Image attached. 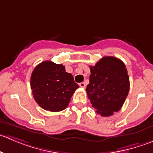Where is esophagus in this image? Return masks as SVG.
I'll list each match as a JSON object with an SVG mask.
<instances>
[{"instance_id": "obj_1", "label": "esophagus", "mask_w": 153, "mask_h": 153, "mask_svg": "<svg viewBox=\"0 0 153 153\" xmlns=\"http://www.w3.org/2000/svg\"><path fill=\"white\" fill-rule=\"evenodd\" d=\"M79 86H81V88H84H84L86 87V84H85V83H84V82H81V83H80V84H79Z\"/></svg>"}]
</instances>
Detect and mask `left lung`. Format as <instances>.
I'll list each match as a JSON object with an SVG mask.
<instances>
[{"instance_id": "8db88e82", "label": "left lung", "mask_w": 153, "mask_h": 153, "mask_svg": "<svg viewBox=\"0 0 153 153\" xmlns=\"http://www.w3.org/2000/svg\"><path fill=\"white\" fill-rule=\"evenodd\" d=\"M90 72L86 90L92 107L101 116H110L118 112L129 90V75L124 62L106 56L90 67Z\"/></svg>"}]
</instances>
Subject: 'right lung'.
Masks as SVG:
<instances>
[{
    "label": "right lung",
    "mask_w": 153,
    "mask_h": 153,
    "mask_svg": "<svg viewBox=\"0 0 153 153\" xmlns=\"http://www.w3.org/2000/svg\"><path fill=\"white\" fill-rule=\"evenodd\" d=\"M31 89L38 104L45 110L59 112L69 105L79 86L63 64L46 61L38 64L31 75Z\"/></svg>",
    "instance_id": "1"
}]
</instances>
